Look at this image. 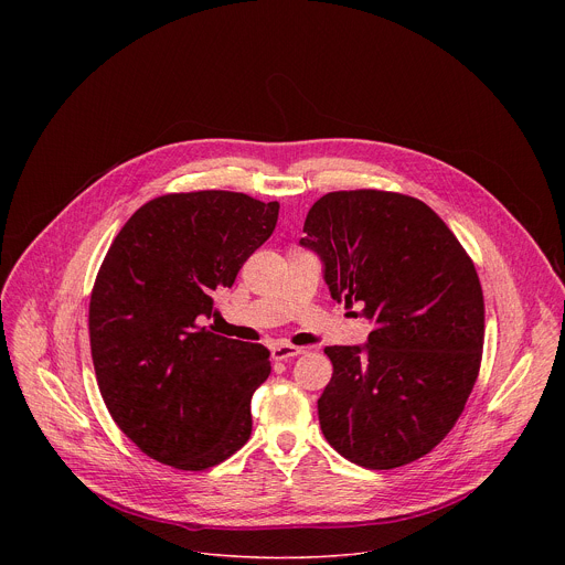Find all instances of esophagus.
<instances>
[{
  "label": "esophagus",
  "mask_w": 565,
  "mask_h": 565,
  "mask_svg": "<svg viewBox=\"0 0 565 565\" xmlns=\"http://www.w3.org/2000/svg\"><path fill=\"white\" fill-rule=\"evenodd\" d=\"M303 353L306 351L301 347H292V344H277V347H273V358L277 362H286V360H292V358L303 355Z\"/></svg>",
  "instance_id": "obj_1"
}]
</instances>
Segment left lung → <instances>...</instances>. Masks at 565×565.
I'll list each match as a JSON object with an SVG mask.
<instances>
[{"label":"left lung","mask_w":565,"mask_h":565,"mask_svg":"<svg viewBox=\"0 0 565 565\" xmlns=\"http://www.w3.org/2000/svg\"><path fill=\"white\" fill-rule=\"evenodd\" d=\"M303 232L331 297L360 303L373 324L364 347L324 349L333 377L317 399L321 431L366 469L423 458L478 377L486 303L473 262L427 203L397 192H329Z\"/></svg>","instance_id":"8db88e82"}]
</instances>
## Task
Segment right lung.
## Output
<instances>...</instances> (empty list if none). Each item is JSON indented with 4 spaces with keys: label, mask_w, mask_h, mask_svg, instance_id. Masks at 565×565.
<instances>
[{
    "label": "right lung",
    "mask_w": 565,
    "mask_h": 565,
    "mask_svg": "<svg viewBox=\"0 0 565 565\" xmlns=\"http://www.w3.org/2000/svg\"><path fill=\"white\" fill-rule=\"evenodd\" d=\"M277 216V201L241 192L166 194L138 207L107 250L89 301L92 360L114 423L149 458L203 471L248 443L270 351L201 321Z\"/></svg>",
    "instance_id": "right-lung-1"
}]
</instances>
